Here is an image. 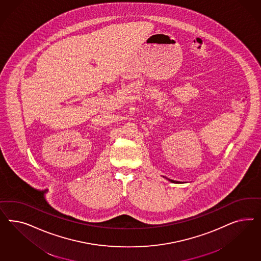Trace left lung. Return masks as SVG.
Masks as SVG:
<instances>
[{"label":"left lung","mask_w":261,"mask_h":261,"mask_svg":"<svg viewBox=\"0 0 261 261\" xmlns=\"http://www.w3.org/2000/svg\"><path fill=\"white\" fill-rule=\"evenodd\" d=\"M168 180H169V181H170V182H175V181H173V180H170V179H168Z\"/></svg>","instance_id":"1"}]
</instances>
